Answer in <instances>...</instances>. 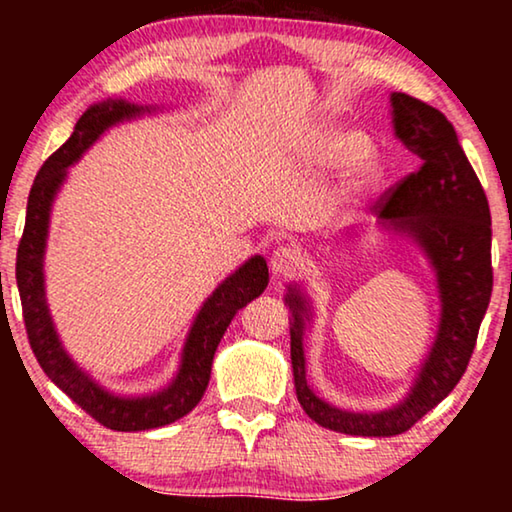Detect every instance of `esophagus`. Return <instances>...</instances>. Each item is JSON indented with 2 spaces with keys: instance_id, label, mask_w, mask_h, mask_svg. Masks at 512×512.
<instances>
[{
  "instance_id": "esophagus-1",
  "label": "esophagus",
  "mask_w": 512,
  "mask_h": 512,
  "mask_svg": "<svg viewBox=\"0 0 512 512\" xmlns=\"http://www.w3.org/2000/svg\"><path fill=\"white\" fill-rule=\"evenodd\" d=\"M300 263H303V256H300V251L296 247H289V244H286V247H277L270 256V270L272 275L277 277L293 275Z\"/></svg>"
}]
</instances>
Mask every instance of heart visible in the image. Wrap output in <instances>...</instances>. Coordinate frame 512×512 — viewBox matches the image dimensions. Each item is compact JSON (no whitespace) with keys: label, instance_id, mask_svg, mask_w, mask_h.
Wrapping results in <instances>:
<instances>
[{"label":"heart","instance_id":"obj_1","mask_svg":"<svg viewBox=\"0 0 512 512\" xmlns=\"http://www.w3.org/2000/svg\"><path fill=\"white\" fill-rule=\"evenodd\" d=\"M310 153L314 163L321 167H331V170L354 165L352 179H349V188L354 193L370 191V188L380 184L382 170L370 158L373 144L359 130L342 128V125H326V128L317 130V135L310 139Z\"/></svg>","mask_w":512,"mask_h":512}]
</instances>
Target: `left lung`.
<instances>
[{
	"mask_svg": "<svg viewBox=\"0 0 512 512\" xmlns=\"http://www.w3.org/2000/svg\"><path fill=\"white\" fill-rule=\"evenodd\" d=\"M394 135L422 160L377 205V226L410 237L436 275L440 321L408 394L394 408L352 412L335 408L307 384L305 328L312 321L310 296L289 284L284 303L291 312V368L298 401L324 429L347 436H398L436 408L464 375L492 296V216L478 174L461 149L452 123L405 93H391Z\"/></svg>",
	"mask_w": 512,
	"mask_h": 512,
	"instance_id": "1",
	"label": "left lung"
}]
</instances>
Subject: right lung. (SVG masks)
<instances>
[{
    "label": "right lung",
    "mask_w": 512,
    "mask_h": 512,
    "mask_svg": "<svg viewBox=\"0 0 512 512\" xmlns=\"http://www.w3.org/2000/svg\"><path fill=\"white\" fill-rule=\"evenodd\" d=\"M156 107L128 100H104L86 109L74 125L72 137L41 165L34 179L30 198H27L25 230L18 244L16 279L23 303V319L30 338L32 352L37 356L44 373L81 405L90 417L107 426L111 431H146L172 424L188 415L205 394L212 361L219 342L237 310L261 296L268 286V263L263 256H251L233 275L216 286L200 312L195 314L191 331L186 335L181 349V363L174 380L165 389L146 396H118L97 384L86 370L76 366V361L62 347V340L55 331L51 310L46 303L44 284V256L48 240V223L55 195L65 184L69 167L79 163V158L100 139L104 132L123 121H132L144 114H153Z\"/></svg>",
    "instance_id": "obj_1"
}]
</instances>
